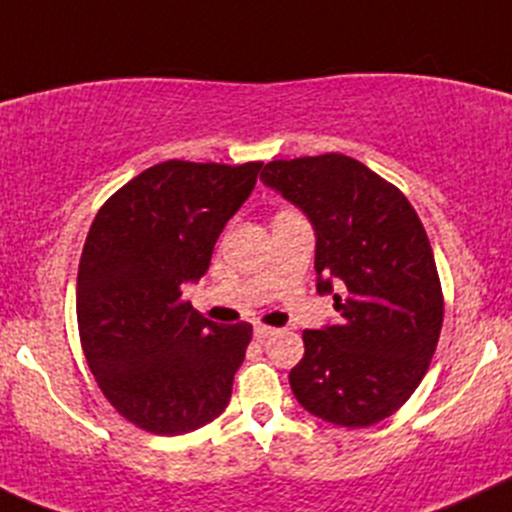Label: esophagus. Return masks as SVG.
<instances>
[{
    "label": "esophagus",
    "mask_w": 512,
    "mask_h": 512,
    "mask_svg": "<svg viewBox=\"0 0 512 512\" xmlns=\"http://www.w3.org/2000/svg\"><path fill=\"white\" fill-rule=\"evenodd\" d=\"M277 332H280V329L265 327V324H257V327H255V339H257V342H267V339L275 337Z\"/></svg>",
    "instance_id": "obj_1"
}]
</instances>
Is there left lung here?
<instances>
[{"instance_id": "left-lung-1", "label": "left lung", "mask_w": 512, "mask_h": 512, "mask_svg": "<svg viewBox=\"0 0 512 512\" xmlns=\"http://www.w3.org/2000/svg\"><path fill=\"white\" fill-rule=\"evenodd\" d=\"M260 180L309 218L317 292L342 312L339 324L304 329L294 399L334 426H374L409 401L441 334L426 230L396 185L342 153L272 160Z\"/></svg>"}]
</instances>
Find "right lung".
Segmentation results:
<instances>
[{
    "instance_id": "right-lung-1",
    "label": "right lung",
    "mask_w": 512,
    "mask_h": 512,
    "mask_svg": "<svg viewBox=\"0 0 512 512\" xmlns=\"http://www.w3.org/2000/svg\"><path fill=\"white\" fill-rule=\"evenodd\" d=\"M260 168L165 160L113 193L91 225L76 280L81 347L103 396L143 431H195L230 401L252 327L205 319L183 285L208 272Z\"/></svg>"
}]
</instances>
